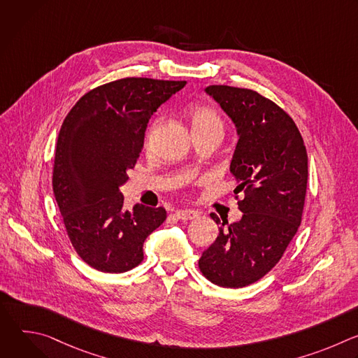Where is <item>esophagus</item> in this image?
Listing matches in <instances>:
<instances>
[{
    "instance_id": "34e87169",
    "label": "esophagus",
    "mask_w": 358,
    "mask_h": 358,
    "mask_svg": "<svg viewBox=\"0 0 358 358\" xmlns=\"http://www.w3.org/2000/svg\"><path fill=\"white\" fill-rule=\"evenodd\" d=\"M178 220H182V221H188V220H195L198 218V213L196 211H191V210H181V211H177L174 214Z\"/></svg>"
}]
</instances>
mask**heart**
I'll list each match as a JSON object with an SVG mask.
<instances>
[{"mask_svg":"<svg viewBox=\"0 0 358 358\" xmlns=\"http://www.w3.org/2000/svg\"><path fill=\"white\" fill-rule=\"evenodd\" d=\"M187 117L191 124L192 134L214 133L222 136L224 120L220 112L208 105H194L187 110Z\"/></svg>","mask_w":358,"mask_h":358,"instance_id":"b5f03b06","label":"heart"}]
</instances>
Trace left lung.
<instances>
[{"instance_id": "obj_1", "label": "left lung", "mask_w": 358, "mask_h": 358, "mask_svg": "<svg viewBox=\"0 0 358 358\" xmlns=\"http://www.w3.org/2000/svg\"><path fill=\"white\" fill-rule=\"evenodd\" d=\"M206 92L236 127L231 173L243 213L222 220L214 243L202 252L199 271L222 287H243L264 278L283 257L301 222L308 187V152L293 119L258 92L213 85ZM211 218L221 224L217 214Z\"/></svg>"}]
</instances>
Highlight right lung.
<instances>
[{
    "label": "right lung",
    "mask_w": 358,
    "mask_h": 358,
    "mask_svg": "<svg viewBox=\"0 0 358 358\" xmlns=\"http://www.w3.org/2000/svg\"><path fill=\"white\" fill-rule=\"evenodd\" d=\"M185 80L124 78L83 94L57 143L54 194L68 236L93 269L123 273L143 261V243L167 213L136 203L123 208L119 187L140 157L152 113Z\"/></svg>",
    "instance_id": "right-lung-1"
}]
</instances>
